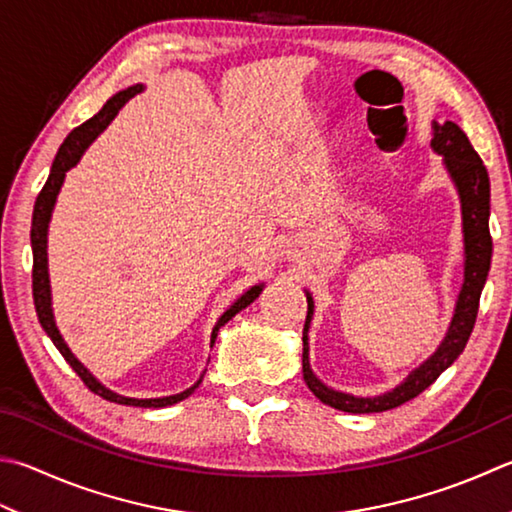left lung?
Returning a JSON list of instances; mask_svg holds the SVG:
<instances>
[{
    "label": "left lung",
    "mask_w": 512,
    "mask_h": 512,
    "mask_svg": "<svg viewBox=\"0 0 512 512\" xmlns=\"http://www.w3.org/2000/svg\"><path fill=\"white\" fill-rule=\"evenodd\" d=\"M430 147L439 156H443L452 182L459 191L461 200V220H464V285L457 296V307L452 314L446 339L441 341L437 352L423 361L417 370L408 374V379L397 388L379 394V397H354V394L339 392L327 388L310 368V343H307V330L314 314V301L307 292V318L303 327V379L307 388L314 392L316 399H321L325 406H332L341 412L352 414H370L399 408L401 403L417 397L423 390L437 381V376L455 363L457 356L464 352L470 339L472 327L477 321L479 296L484 289L490 256H493V238H490L488 216H490V180L484 162L472 149L468 136L455 122H432V140Z\"/></svg>",
    "instance_id": "1"
}]
</instances>
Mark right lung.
<instances>
[{
	"instance_id": "1",
	"label": "right lung",
	"mask_w": 512,
	"mask_h": 512,
	"mask_svg": "<svg viewBox=\"0 0 512 512\" xmlns=\"http://www.w3.org/2000/svg\"><path fill=\"white\" fill-rule=\"evenodd\" d=\"M142 91V84L136 86H129V89H124L120 93H115L113 98L106 102L102 109L93 115L91 120H86L80 127L73 129L66 140L62 142L60 151H57V156L53 160V167L51 173H48V180L46 185L42 187L40 196L35 200V209H33V225H31V247H33V301H35V312L37 318H40V323L44 327V332L51 336L53 345L60 350V354L66 359V363L71 365L75 370V374L80 376L84 381L86 388H89L93 394H98V397L111 401V403H120V406H136V408H165V406H173V403H178L182 399H187L191 392H194L200 379L187 388L185 392L180 394H171V397H160V399H133V397H122V394L113 392L109 388H104V385L95 379V376L84 368V365L75 359V354L69 350V345L64 343L60 330H57L55 325V318H53V307H51V281H48V258H46V236H48V223H51V216H53V207H55V200L57 194H60L62 189V182L66 171L71 167H75L77 162H80L82 153L89 149V144L100 136V133L109 127L111 120L118 115V111L122 109L124 104H127L133 95ZM263 292V283L249 287L247 292L238 298V301L229 307V310L218 318V323L214 327V332H211V345H214L218 330L223 327L227 321H231L240 310H245L249 303H254L258 294Z\"/></svg>"
}]
</instances>
